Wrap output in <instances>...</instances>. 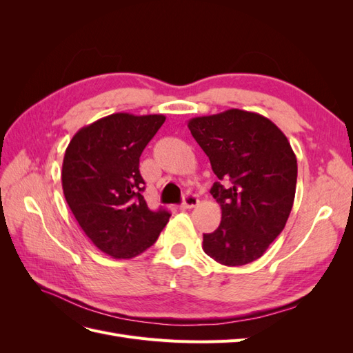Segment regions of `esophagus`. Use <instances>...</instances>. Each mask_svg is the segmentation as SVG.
<instances>
[{"label":"esophagus","mask_w":353,"mask_h":353,"mask_svg":"<svg viewBox=\"0 0 353 353\" xmlns=\"http://www.w3.org/2000/svg\"><path fill=\"white\" fill-rule=\"evenodd\" d=\"M197 205H199V197L194 196V194H187L184 197V203L181 205V208H183V209H193Z\"/></svg>","instance_id":"obj_1"}]
</instances>
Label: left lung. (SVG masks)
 <instances>
[{"instance_id": "left-lung-1", "label": "left lung", "mask_w": 353, "mask_h": 353, "mask_svg": "<svg viewBox=\"0 0 353 353\" xmlns=\"http://www.w3.org/2000/svg\"><path fill=\"white\" fill-rule=\"evenodd\" d=\"M188 130L219 179L210 193L222 218L203 234V250L227 266L259 259L293 208L297 160L290 143L268 117L240 109L193 117Z\"/></svg>"}]
</instances>
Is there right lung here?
<instances>
[{
    "instance_id": "obj_1",
    "label": "right lung",
    "mask_w": 353,
    "mask_h": 353,
    "mask_svg": "<svg viewBox=\"0 0 353 353\" xmlns=\"http://www.w3.org/2000/svg\"><path fill=\"white\" fill-rule=\"evenodd\" d=\"M163 114L113 113L81 128L61 168L63 194L95 248L132 259L157 240L170 213L150 210L143 197L140 156L163 125Z\"/></svg>"
}]
</instances>
